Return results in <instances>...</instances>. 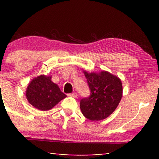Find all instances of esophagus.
Listing matches in <instances>:
<instances>
[{
    "label": "esophagus",
    "instance_id": "34e87169",
    "mask_svg": "<svg viewBox=\"0 0 159 159\" xmlns=\"http://www.w3.org/2000/svg\"><path fill=\"white\" fill-rule=\"evenodd\" d=\"M69 96H71V97H73V98H77V93H69L68 94Z\"/></svg>",
    "mask_w": 159,
    "mask_h": 159
}]
</instances>
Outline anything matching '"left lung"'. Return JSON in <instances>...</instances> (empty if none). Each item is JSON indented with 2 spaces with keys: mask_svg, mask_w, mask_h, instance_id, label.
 <instances>
[{
  "mask_svg": "<svg viewBox=\"0 0 159 159\" xmlns=\"http://www.w3.org/2000/svg\"><path fill=\"white\" fill-rule=\"evenodd\" d=\"M90 95L80 101L82 114L91 121L107 118L114 111L121 97L122 84L119 77L108 71L88 73L84 71Z\"/></svg>",
  "mask_w": 159,
  "mask_h": 159,
  "instance_id": "1",
  "label": "left lung"
}]
</instances>
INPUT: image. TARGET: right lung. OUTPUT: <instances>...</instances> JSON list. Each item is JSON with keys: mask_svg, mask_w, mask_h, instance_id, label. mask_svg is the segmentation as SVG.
Returning <instances> with one entry per match:
<instances>
[{"mask_svg": "<svg viewBox=\"0 0 159 159\" xmlns=\"http://www.w3.org/2000/svg\"><path fill=\"white\" fill-rule=\"evenodd\" d=\"M29 103L37 109L48 111L53 108L66 95L57 84L51 81V76L40 75L30 82L26 91Z\"/></svg>", "mask_w": 159, "mask_h": 159, "instance_id": "add662e5", "label": "right lung"}]
</instances>
